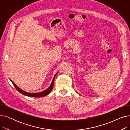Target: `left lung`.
<instances>
[{"instance_id": "left-lung-1", "label": "left lung", "mask_w": 130, "mask_h": 130, "mask_svg": "<svg viewBox=\"0 0 130 130\" xmlns=\"http://www.w3.org/2000/svg\"><path fill=\"white\" fill-rule=\"evenodd\" d=\"M78 93V94H79V93Z\"/></svg>"}]
</instances>
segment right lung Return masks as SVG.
Here are the masks:
<instances>
[{
    "label": "right lung",
    "mask_w": 130,
    "mask_h": 130,
    "mask_svg": "<svg viewBox=\"0 0 130 130\" xmlns=\"http://www.w3.org/2000/svg\"><path fill=\"white\" fill-rule=\"evenodd\" d=\"M58 72L56 73V74L55 75V76L52 80V83L50 85V86L48 87L46 90H44V91L42 92H38V93H28V92H25L23 90H22L21 88H20L18 86H17L13 82V81H12L11 79V82H12V83L13 84V85H14V86L16 87V88L17 89V90L21 94L25 95V96H30V97H35V98H42V97H44L46 96L52 90L53 88V86H54V79L55 78V76L57 75Z\"/></svg>",
    "instance_id": "add662e5"
}]
</instances>
